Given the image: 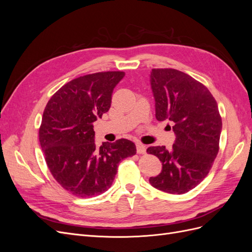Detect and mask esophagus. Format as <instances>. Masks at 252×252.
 Segmentation results:
<instances>
[{
  "mask_svg": "<svg viewBox=\"0 0 252 252\" xmlns=\"http://www.w3.org/2000/svg\"><path fill=\"white\" fill-rule=\"evenodd\" d=\"M136 151H138V154H144L145 151H146V145H144L140 142L136 143Z\"/></svg>",
  "mask_w": 252,
  "mask_h": 252,
  "instance_id": "1",
  "label": "esophagus"
}]
</instances>
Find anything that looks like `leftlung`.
<instances>
[{"mask_svg":"<svg viewBox=\"0 0 252 252\" xmlns=\"http://www.w3.org/2000/svg\"><path fill=\"white\" fill-rule=\"evenodd\" d=\"M150 84L156 118L173 122L175 141L170 149H147L162 163L161 173L149 182L164 192L185 193L206 178L219 152L222 119L218 104L207 87L177 69H152Z\"/></svg>","mask_w":252,"mask_h":252,"instance_id":"1","label":"left lung"}]
</instances>
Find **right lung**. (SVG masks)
<instances>
[{"label": "right lung", "mask_w": 252, "mask_h": 252, "mask_svg": "<svg viewBox=\"0 0 252 252\" xmlns=\"http://www.w3.org/2000/svg\"><path fill=\"white\" fill-rule=\"evenodd\" d=\"M123 71L91 73L61 87L45 107L39 140L46 164L59 184L80 197L98 195L112 185L119 163L136 154L126 139L94 143V122L111 105Z\"/></svg>", "instance_id": "obj_1"}]
</instances>
